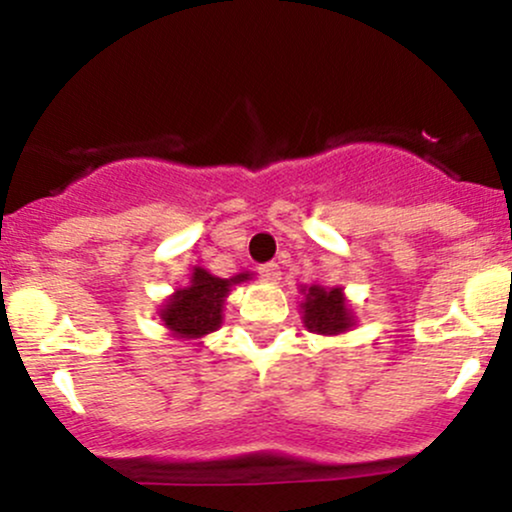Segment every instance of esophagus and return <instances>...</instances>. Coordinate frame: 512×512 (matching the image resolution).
Here are the masks:
<instances>
[{"label": "esophagus", "mask_w": 512, "mask_h": 512, "mask_svg": "<svg viewBox=\"0 0 512 512\" xmlns=\"http://www.w3.org/2000/svg\"><path fill=\"white\" fill-rule=\"evenodd\" d=\"M257 272H260L264 281H279L281 279V269H279V264H276V262L260 264V267H257Z\"/></svg>", "instance_id": "1"}]
</instances>
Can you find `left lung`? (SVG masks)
<instances>
[{"mask_svg":"<svg viewBox=\"0 0 512 512\" xmlns=\"http://www.w3.org/2000/svg\"><path fill=\"white\" fill-rule=\"evenodd\" d=\"M303 320L310 332L337 334L351 327V315L339 289L325 291L320 286H310L308 298L303 303Z\"/></svg>","mask_w":512,"mask_h":512,"instance_id":"obj_1","label":"left lung"}]
</instances>
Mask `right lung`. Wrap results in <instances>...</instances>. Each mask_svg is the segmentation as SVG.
<instances>
[{
	"instance_id": "add662e5",
	"label": "right lung",
	"mask_w": 512,
	"mask_h": 512,
	"mask_svg": "<svg viewBox=\"0 0 512 512\" xmlns=\"http://www.w3.org/2000/svg\"><path fill=\"white\" fill-rule=\"evenodd\" d=\"M243 279H248V274H238L236 279L228 281L219 279V276H211L207 269H195L192 286L175 293L166 308H163V322L175 334L187 339L214 332L221 325L223 296L228 293V286Z\"/></svg>"
}]
</instances>
